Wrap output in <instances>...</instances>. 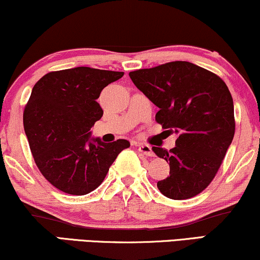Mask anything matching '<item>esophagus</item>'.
I'll return each mask as SVG.
<instances>
[{"instance_id":"obj_1","label":"esophagus","mask_w":260,"mask_h":260,"mask_svg":"<svg viewBox=\"0 0 260 260\" xmlns=\"http://www.w3.org/2000/svg\"><path fill=\"white\" fill-rule=\"evenodd\" d=\"M139 151L140 152H143L145 156H153V151H152V147L150 145H147V144H139Z\"/></svg>"}]
</instances>
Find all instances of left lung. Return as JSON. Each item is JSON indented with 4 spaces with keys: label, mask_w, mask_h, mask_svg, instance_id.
<instances>
[{
    "label": "left lung",
    "mask_w": 260,
    "mask_h": 260,
    "mask_svg": "<svg viewBox=\"0 0 260 260\" xmlns=\"http://www.w3.org/2000/svg\"><path fill=\"white\" fill-rule=\"evenodd\" d=\"M129 78L159 108L157 122L177 134L169 151L152 147L170 166L169 176L157 182L160 193L175 200L199 194L218 172L234 138V103L225 83L186 61L131 72Z\"/></svg>",
    "instance_id": "8db88e82"
}]
</instances>
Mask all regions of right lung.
<instances>
[{"label": "right lung", "mask_w": 260, "mask_h": 260, "mask_svg": "<svg viewBox=\"0 0 260 260\" xmlns=\"http://www.w3.org/2000/svg\"><path fill=\"white\" fill-rule=\"evenodd\" d=\"M123 72L90 67L50 72L32 88L24 128L43 176L62 192L84 196L103 182L110 166L129 141L103 143L91 128L103 116L102 90Z\"/></svg>", "instance_id": "1"}]
</instances>
